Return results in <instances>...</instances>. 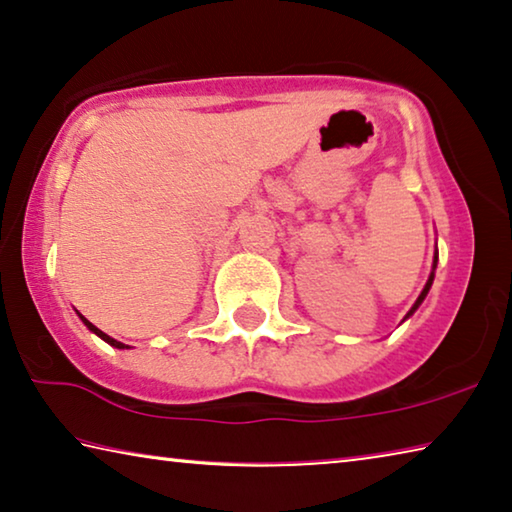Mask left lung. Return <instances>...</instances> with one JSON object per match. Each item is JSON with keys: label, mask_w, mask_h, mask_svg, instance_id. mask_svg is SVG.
Wrapping results in <instances>:
<instances>
[{"label": "left lung", "mask_w": 512, "mask_h": 512, "mask_svg": "<svg viewBox=\"0 0 512 512\" xmlns=\"http://www.w3.org/2000/svg\"><path fill=\"white\" fill-rule=\"evenodd\" d=\"M433 266H436V262H433ZM431 282H433V273L429 275V282H427V287H424V289H422V293H420V296H418V300H415V305L411 307V311H409V314H406V316H411V314H413V311H415V309H418V307L422 305V300H424V296H427V293H429V289H431Z\"/></svg>", "instance_id": "left-lung-1"}]
</instances>
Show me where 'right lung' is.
I'll return each instance as SVG.
<instances>
[{"instance_id": "right-lung-1", "label": "right lung", "mask_w": 512, "mask_h": 512, "mask_svg": "<svg viewBox=\"0 0 512 512\" xmlns=\"http://www.w3.org/2000/svg\"><path fill=\"white\" fill-rule=\"evenodd\" d=\"M81 320H83V323H85V325H88V329H90V332H94V334H97V336H101V339H103V341H106V343H110V345H115V348H128V345H124V343H119V341H115V339H110V336H108V334H103V332H101V329H99V327H94V325L90 323V320H88V318H83V316H81Z\"/></svg>"}]
</instances>
